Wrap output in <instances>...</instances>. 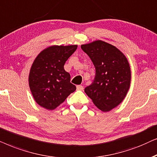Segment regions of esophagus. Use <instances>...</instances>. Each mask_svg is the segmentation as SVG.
Returning a JSON list of instances; mask_svg holds the SVG:
<instances>
[{"instance_id": "obj_1", "label": "esophagus", "mask_w": 157, "mask_h": 157, "mask_svg": "<svg viewBox=\"0 0 157 157\" xmlns=\"http://www.w3.org/2000/svg\"><path fill=\"white\" fill-rule=\"evenodd\" d=\"M77 90H83V86L82 85H77Z\"/></svg>"}]
</instances>
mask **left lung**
<instances>
[{"label":"left lung","mask_w":157,"mask_h":157,"mask_svg":"<svg viewBox=\"0 0 157 157\" xmlns=\"http://www.w3.org/2000/svg\"><path fill=\"white\" fill-rule=\"evenodd\" d=\"M95 68V76L91 85L85 88L93 103L104 112L118 106L130 87L131 70L126 57L116 47L98 40L83 44Z\"/></svg>","instance_id":"1"}]
</instances>
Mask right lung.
<instances>
[{
    "mask_svg": "<svg viewBox=\"0 0 157 157\" xmlns=\"http://www.w3.org/2000/svg\"><path fill=\"white\" fill-rule=\"evenodd\" d=\"M77 48V45L52 46L44 49L35 59L29 82L35 101L41 107L55 109L76 90L64 65Z\"/></svg>",
    "mask_w": 157,
    "mask_h": 157,
    "instance_id": "right-lung-1",
    "label": "right lung"
}]
</instances>
